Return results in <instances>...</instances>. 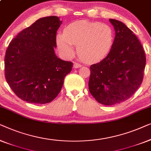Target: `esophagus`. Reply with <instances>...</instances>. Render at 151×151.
Listing matches in <instances>:
<instances>
[{"label":"esophagus","instance_id":"1","mask_svg":"<svg viewBox=\"0 0 151 151\" xmlns=\"http://www.w3.org/2000/svg\"><path fill=\"white\" fill-rule=\"evenodd\" d=\"M73 67L75 68H78L81 67V65L80 63H74V65H73Z\"/></svg>","mask_w":151,"mask_h":151}]
</instances>
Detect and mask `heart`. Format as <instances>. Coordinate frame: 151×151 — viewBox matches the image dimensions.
I'll use <instances>...</instances> for the list:
<instances>
[{
    "mask_svg": "<svg viewBox=\"0 0 151 151\" xmlns=\"http://www.w3.org/2000/svg\"><path fill=\"white\" fill-rule=\"evenodd\" d=\"M115 31L109 24L80 20L65 27L64 33L56 36L59 51L65 58L75 53V45L82 58L89 62H96L105 58L113 48Z\"/></svg>",
    "mask_w": 151,
    "mask_h": 151,
    "instance_id": "b5f03b06",
    "label": "heart"
}]
</instances>
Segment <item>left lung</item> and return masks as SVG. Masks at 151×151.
<instances>
[{
    "label": "left lung",
    "mask_w": 151,
    "mask_h": 151,
    "mask_svg": "<svg viewBox=\"0 0 151 151\" xmlns=\"http://www.w3.org/2000/svg\"><path fill=\"white\" fill-rule=\"evenodd\" d=\"M116 31L109 54L91 65L89 90L99 103L113 105L136 92L144 78L146 56L136 35L124 23L109 19Z\"/></svg>",
    "instance_id": "1"
}]
</instances>
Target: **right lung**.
I'll return each instance as SVG.
<instances>
[{
    "instance_id": "1",
    "label": "right lung",
    "mask_w": 151,
    "mask_h": 151,
    "mask_svg": "<svg viewBox=\"0 0 151 151\" xmlns=\"http://www.w3.org/2000/svg\"><path fill=\"white\" fill-rule=\"evenodd\" d=\"M62 21L57 16L38 19L13 39L6 50L5 76L17 96L27 103L53 101L73 63L55 53L56 33Z\"/></svg>"
}]
</instances>
